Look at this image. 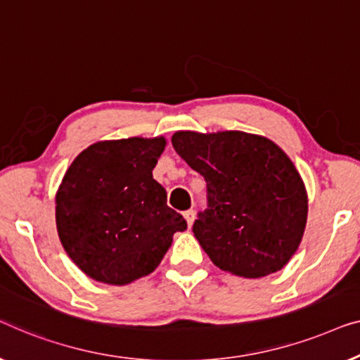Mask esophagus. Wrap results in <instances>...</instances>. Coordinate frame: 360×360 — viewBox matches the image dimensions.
Masks as SVG:
<instances>
[{
	"label": "esophagus",
	"instance_id": "obj_1",
	"mask_svg": "<svg viewBox=\"0 0 360 360\" xmlns=\"http://www.w3.org/2000/svg\"><path fill=\"white\" fill-rule=\"evenodd\" d=\"M184 219H186L187 225H189V229H191L192 224H194V220H195V212H194V210H187V212H184Z\"/></svg>",
	"mask_w": 360,
	"mask_h": 360
}]
</instances>
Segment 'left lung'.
I'll list each match as a JSON object with an SVG mask.
<instances>
[{
    "label": "left lung",
    "instance_id": "obj_1",
    "mask_svg": "<svg viewBox=\"0 0 360 360\" xmlns=\"http://www.w3.org/2000/svg\"><path fill=\"white\" fill-rule=\"evenodd\" d=\"M173 146L207 182L209 209L192 231L221 271L257 279L281 271L300 246L308 195L279 145L240 130H179Z\"/></svg>",
    "mask_w": 360,
    "mask_h": 360
}]
</instances>
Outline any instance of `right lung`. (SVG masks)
I'll return each instance as SVG.
<instances>
[{
	"label": "right lung",
	"mask_w": 360,
	"mask_h": 360,
	"mask_svg": "<svg viewBox=\"0 0 360 360\" xmlns=\"http://www.w3.org/2000/svg\"><path fill=\"white\" fill-rule=\"evenodd\" d=\"M165 146V136L96 141L65 173L55 195L58 238L91 279L127 285L151 274L187 229L153 179Z\"/></svg>",
	"instance_id": "obj_1"
}]
</instances>
